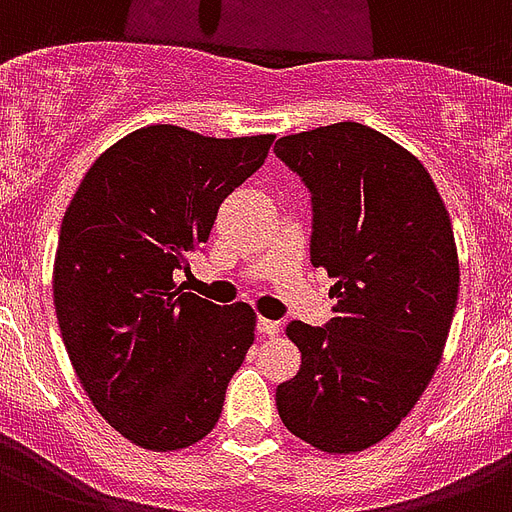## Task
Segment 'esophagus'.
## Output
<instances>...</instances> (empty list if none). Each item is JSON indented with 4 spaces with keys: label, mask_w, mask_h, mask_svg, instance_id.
Returning a JSON list of instances; mask_svg holds the SVG:
<instances>
[{
    "label": "esophagus",
    "mask_w": 512,
    "mask_h": 512,
    "mask_svg": "<svg viewBox=\"0 0 512 512\" xmlns=\"http://www.w3.org/2000/svg\"><path fill=\"white\" fill-rule=\"evenodd\" d=\"M256 330H259L261 335H277L280 333V322L264 320V317H259V320H256Z\"/></svg>",
    "instance_id": "1"
}]
</instances>
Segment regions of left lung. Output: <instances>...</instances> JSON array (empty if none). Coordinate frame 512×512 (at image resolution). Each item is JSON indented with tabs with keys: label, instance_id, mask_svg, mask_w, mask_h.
<instances>
[{
	"label": "left lung",
	"instance_id": "1",
	"mask_svg": "<svg viewBox=\"0 0 512 512\" xmlns=\"http://www.w3.org/2000/svg\"><path fill=\"white\" fill-rule=\"evenodd\" d=\"M275 153L312 195L309 259L335 277V317L285 327L301 370L277 386V412L322 452H359L407 418L439 365L460 288L452 222L423 163L370 126L290 134Z\"/></svg>",
	"mask_w": 512,
	"mask_h": 512
}]
</instances>
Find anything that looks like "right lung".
I'll return each instance as SVG.
<instances>
[{"label": "right lung", "mask_w": 512, "mask_h": 512, "mask_svg": "<svg viewBox=\"0 0 512 512\" xmlns=\"http://www.w3.org/2000/svg\"><path fill=\"white\" fill-rule=\"evenodd\" d=\"M272 140L145 126L92 163L65 211L57 325L97 412L137 447H190L222 415L256 314L185 293L177 275L190 272L222 200L259 171Z\"/></svg>", "instance_id": "add662e5"}]
</instances>
